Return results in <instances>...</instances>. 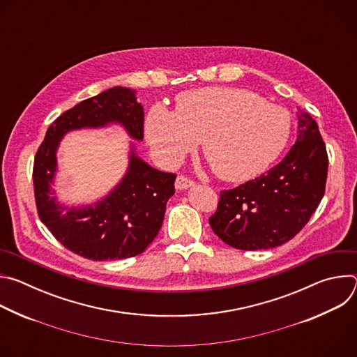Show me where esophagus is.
Returning <instances> with one entry per match:
<instances>
[{"instance_id":"esophagus-1","label":"esophagus","mask_w":357,"mask_h":357,"mask_svg":"<svg viewBox=\"0 0 357 357\" xmlns=\"http://www.w3.org/2000/svg\"><path fill=\"white\" fill-rule=\"evenodd\" d=\"M193 185H195V182L190 178L185 176V175H178V178L175 181V188L176 189H188V188H190Z\"/></svg>"}]
</instances>
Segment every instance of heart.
<instances>
[{"instance_id": "1", "label": "heart", "mask_w": 357, "mask_h": 357, "mask_svg": "<svg viewBox=\"0 0 357 357\" xmlns=\"http://www.w3.org/2000/svg\"><path fill=\"white\" fill-rule=\"evenodd\" d=\"M289 131L285 109L236 87L183 91L174 112L154 106L145 121L148 144L161 164H178L202 139L212 171L233 182L264 172L287 145Z\"/></svg>"}]
</instances>
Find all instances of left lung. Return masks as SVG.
<instances>
[{
  "instance_id": "obj_1",
  "label": "left lung",
  "mask_w": 357,
  "mask_h": 357,
  "mask_svg": "<svg viewBox=\"0 0 357 357\" xmlns=\"http://www.w3.org/2000/svg\"><path fill=\"white\" fill-rule=\"evenodd\" d=\"M298 135L267 174L222 190L212 230L238 250H267L295 237L325 195L328 152L317 121L298 112Z\"/></svg>"
}]
</instances>
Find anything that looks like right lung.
<instances>
[{
    "label": "right lung",
    "instance_id": "right-lung-1",
    "mask_svg": "<svg viewBox=\"0 0 357 357\" xmlns=\"http://www.w3.org/2000/svg\"><path fill=\"white\" fill-rule=\"evenodd\" d=\"M112 121L123 124L131 137L144 138V112L132 90L116 86L59 116L36 151L32 171L40 222L65 248L96 261L130 259L145 251L157 237L167 202L175 193V174L158 171L131 154L127 175L107 197L82 209L58 205L50 196V182L59 139L70 130Z\"/></svg>",
    "mask_w": 357,
    "mask_h": 357
}]
</instances>
